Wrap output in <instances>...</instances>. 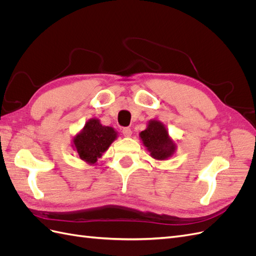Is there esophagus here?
<instances>
[{"label":"esophagus","instance_id":"1","mask_svg":"<svg viewBox=\"0 0 256 256\" xmlns=\"http://www.w3.org/2000/svg\"><path fill=\"white\" fill-rule=\"evenodd\" d=\"M122 134L125 136H131V134H132V131H131V129L130 128H122Z\"/></svg>","mask_w":256,"mask_h":256}]
</instances>
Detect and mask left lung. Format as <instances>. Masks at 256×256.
Here are the masks:
<instances>
[{"label": "left lung", "mask_w": 256, "mask_h": 256, "mask_svg": "<svg viewBox=\"0 0 256 256\" xmlns=\"http://www.w3.org/2000/svg\"><path fill=\"white\" fill-rule=\"evenodd\" d=\"M140 138L150 156L156 160H166L175 152L176 144L168 136L166 128L159 120H152Z\"/></svg>", "instance_id": "8db88e82"}]
</instances>
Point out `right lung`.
Wrapping results in <instances>:
<instances>
[{
  "label": "right lung",
  "instance_id": "obj_1",
  "mask_svg": "<svg viewBox=\"0 0 256 256\" xmlns=\"http://www.w3.org/2000/svg\"><path fill=\"white\" fill-rule=\"evenodd\" d=\"M116 138L118 132L112 127L102 126L99 120L92 118L74 138L72 146L81 160L95 164Z\"/></svg>",
  "mask_w": 256,
  "mask_h": 256
}]
</instances>
